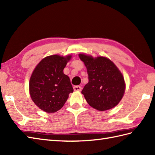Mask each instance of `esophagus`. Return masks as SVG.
<instances>
[{
  "instance_id": "34e87169",
  "label": "esophagus",
  "mask_w": 155,
  "mask_h": 155,
  "mask_svg": "<svg viewBox=\"0 0 155 155\" xmlns=\"http://www.w3.org/2000/svg\"><path fill=\"white\" fill-rule=\"evenodd\" d=\"M73 88H74V90L75 91H80L82 89V88H81V86H74Z\"/></svg>"
}]
</instances>
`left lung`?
Wrapping results in <instances>:
<instances>
[{
    "label": "left lung",
    "mask_w": 155,
    "mask_h": 155,
    "mask_svg": "<svg viewBox=\"0 0 155 155\" xmlns=\"http://www.w3.org/2000/svg\"><path fill=\"white\" fill-rule=\"evenodd\" d=\"M78 56L87 68L88 83L81 93L88 104L100 111L117 106L124 95L125 83L116 65L106 57Z\"/></svg>",
    "instance_id": "left-lung-1"
}]
</instances>
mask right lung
I'll return each mask as SVG.
<instances>
[{
  "mask_svg": "<svg viewBox=\"0 0 155 155\" xmlns=\"http://www.w3.org/2000/svg\"><path fill=\"white\" fill-rule=\"evenodd\" d=\"M71 55L48 56L39 62L30 78L29 91L35 104L47 113H55L64 106L73 92L70 78L63 69Z\"/></svg>",
  "mask_w": 155,
  "mask_h": 155,
  "instance_id": "obj_1",
  "label": "right lung"
}]
</instances>
